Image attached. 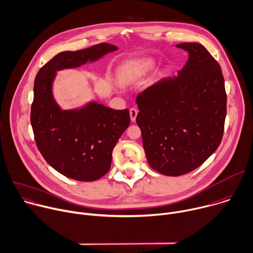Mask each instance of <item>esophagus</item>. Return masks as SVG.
I'll list each match as a JSON object with an SVG mask.
<instances>
[{"label":"esophagus","instance_id":"34e87169","mask_svg":"<svg viewBox=\"0 0 253 253\" xmlns=\"http://www.w3.org/2000/svg\"><path fill=\"white\" fill-rule=\"evenodd\" d=\"M129 116H130V121L133 123L135 122V119H136V116H137V111L135 109H130L129 110Z\"/></svg>","mask_w":253,"mask_h":253}]
</instances>
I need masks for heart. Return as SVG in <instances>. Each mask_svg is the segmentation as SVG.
<instances>
[{
    "label": "heart",
    "instance_id": "obj_1",
    "mask_svg": "<svg viewBox=\"0 0 253 253\" xmlns=\"http://www.w3.org/2000/svg\"><path fill=\"white\" fill-rule=\"evenodd\" d=\"M155 66V61L140 57L124 63L118 71V80L123 84H129L144 77Z\"/></svg>",
    "mask_w": 253,
    "mask_h": 253
}]
</instances>
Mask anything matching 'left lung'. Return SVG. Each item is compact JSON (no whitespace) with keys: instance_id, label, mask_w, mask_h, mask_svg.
Returning <instances> with one entry per match:
<instances>
[{"instance_id":"obj_1","label":"left lung","mask_w":253,"mask_h":253,"mask_svg":"<svg viewBox=\"0 0 253 253\" xmlns=\"http://www.w3.org/2000/svg\"><path fill=\"white\" fill-rule=\"evenodd\" d=\"M175 46L188 53L181 71L136 97V124L147 163L169 176L197 169L214 153L226 117L224 79L218 63L198 42Z\"/></svg>"}]
</instances>
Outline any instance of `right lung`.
<instances>
[{"mask_svg":"<svg viewBox=\"0 0 253 253\" xmlns=\"http://www.w3.org/2000/svg\"><path fill=\"white\" fill-rule=\"evenodd\" d=\"M119 47L99 43L77 52H62L37 74L31 124L45 162L63 175L93 181L111 169L113 149L130 123L128 110L110 109L93 99L63 110L54 96L57 72L95 63Z\"/></svg>","mask_w":253,"mask_h":253,"instance_id":"1","label":"right lung"}]
</instances>
